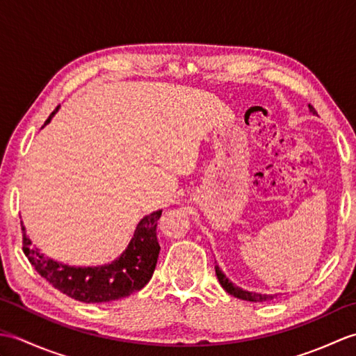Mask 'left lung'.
I'll list each match as a JSON object with an SVG mask.
<instances>
[{
	"label": "left lung",
	"mask_w": 356,
	"mask_h": 356,
	"mask_svg": "<svg viewBox=\"0 0 356 356\" xmlns=\"http://www.w3.org/2000/svg\"><path fill=\"white\" fill-rule=\"evenodd\" d=\"M309 107H311V111L316 113V111L314 110L312 105H309ZM216 275H217V278H218V283L222 284L223 289H225L226 292H228V293L234 295V297L240 298V300L254 301V303H263V301H269V300H272V298L275 297V295H261V293L248 292V291L240 289V287H237L236 284H232V283L229 282V280L226 278V275L223 274V272L220 270V268H218V266H216Z\"/></svg>",
	"instance_id": "1"
}]
</instances>
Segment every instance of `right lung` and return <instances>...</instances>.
I'll return each instance as SVG.
<instances>
[{"mask_svg": "<svg viewBox=\"0 0 356 356\" xmlns=\"http://www.w3.org/2000/svg\"><path fill=\"white\" fill-rule=\"evenodd\" d=\"M58 108L59 105L45 124ZM161 216L162 211H156L143 217L127 251L116 261L101 268H70L47 259L38 249L30 246V240L26 237V229L21 222L22 251L38 274L67 297L82 303H107L140 291L149 282L161 251L156 236L157 220Z\"/></svg>", "mask_w": 356, "mask_h": 356, "instance_id": "right-lung-1", "label": "right lung"}]
</instances>
